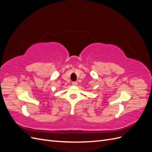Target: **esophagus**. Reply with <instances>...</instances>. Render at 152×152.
<instances>
[{
	"label": "esophagus",
	"mask_w": 152,
	"mask_h": 152,
	"mask_svg": "<svg viewBox=\"0 0 152 152\" xmlns=\"http://www.w3.org/2000/svg\"><path fill=\"white\" fill-rule=\"evenodd\" d=\"M77 84H78L77 82H72V85L73 86H77Z\"/></svg>",
	"instance_id": "esophagus-1"
}]
</instances>
